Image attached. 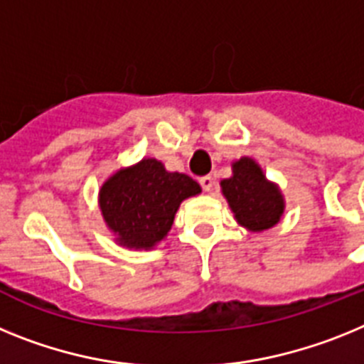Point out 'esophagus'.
Here are the masks:
<instances>
[{
  "label": "esophagus",
  "instance_id": "esophagus-1",
  "mask_svg": "<svg viewBox=\"0 0 364 364\" xmlns=\"http://www.w3.org/2000/svg\"><path fill=\"white\" fill-rule=\"evenodd\" d=\"M200 185H201V188H203V191L210 192V191H213V186H214V178L210 176V173H208V176H203V178H200Z\"/></svg>",
  "mask_w": 364,
  "mask_h": 364
}]
</instances>
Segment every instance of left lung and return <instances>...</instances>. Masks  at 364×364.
<instances>
[{
	"label": "left lung",
	"mask_w": 364,
	"mask_h": 364,
	"mask_svg": "<svg viewBox=\"0 0 364 364\" xmlns=\"http://www.w3.org/2000/svg\"><path fill=\"white\" fill-rule=\"evenodd\" d=\"M232 172V178L221 181V191L236 221L255 232L273 227L284 213V200L277 186L264 178L260 166L249 157L236 161Z\"/></svg>",
	"instance_id": "obj_1"
}]
</instances>
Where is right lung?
Returning a JSON list of instances; mask_svg holds the SVG:
<instances>
[{
    "instance_id": "1",
    "label": "right lung",
    "mask_w": 364,
    "mask_h": 364,
    "mask_svg": "<svg viewBox=\"0 0 364 364\" xmlns=\"http://www.w3.org/2000/svg\"><path fill=\"white\" fill-rule=\"evenodd\" d=\"M200 192L185 173L166 172L159 161L143 159L104 183L100 210L122 245L150 249L166 236L179 203Z\"/></svg>"
}]
</instances>
